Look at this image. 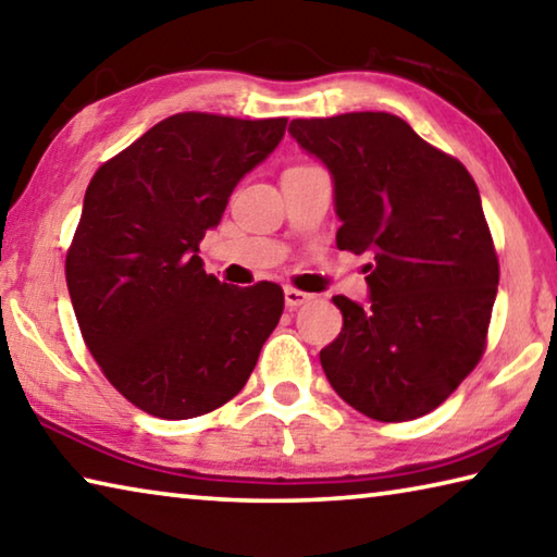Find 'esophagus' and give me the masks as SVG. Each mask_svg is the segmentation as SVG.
Listing matches in <instances>:
<instances>
[{
	"label": "esophagus",
	"mask_w": 557,
	"mask_h": 557,
	"mask_svg": "<svg viewBox=\"0 0 557 557\" xmlns=\"http://www.w3.org/2000/svg\"><path fill=\"white\" fill-rule=\"evenodd\" d=\"M309 299H312V295H307V292L295 289V287H285V305L289 309H297L301 305H307Z\"/></svg>",
	"instance_id": "34e87169"
}]
</instances>
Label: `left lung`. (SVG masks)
I'll list each match as a JSON object with an SVG mask.
<instances>
[{
  "instance_id": "8db88e82",
  "label": "left lung",
  "mask_w": 557,
  "mask_h": 557,
  "mask_svg": "<svg viewBox=\"0 0 557 557\" xmlns=\"http://www.w3.org/2000/svg\"><path fill=\"white\" fill-rule=\"evenodd\" d=\"M334 178L338 250L373 252L369 305L334 297L344 326L322 348L358 412L405 422L445 403L484 354L498 258L474 178L391 112L292 120Z\"/></svg>"
}]
</instances>
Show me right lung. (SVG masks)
Here are the masks:
<instances>
[{
  "mask_svg": "<svg viewBox=\"0 0 557 557\" xmlns=\"http://www.w3.org/2000/svg\"><path fill=\"white\" fill-rule=\"evenodd\" d=\"M285 127L178 112L90 178L65 256L75 319L106 379L154 418H199L235 398L280 322V285L206 275L199 243Z\"/></svg>",
  "mask_w": 557,
  "mask_h": 557,
  "instance_id": "obj_1",
  "label": "right lung"
}]
</instances>
